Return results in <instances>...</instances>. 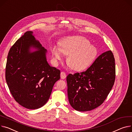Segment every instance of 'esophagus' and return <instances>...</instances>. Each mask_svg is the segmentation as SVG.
Instances as JSON below:
<instances>
[{
	"label": "esophagus",
	"instance_id": "esophagus-1",
	"mask_svg": "<svg viewBox=\"0 0 132 132\" xmlns=\"http://www.w3.org/2000/svg\"><path fill=\"white\" fill-rule=\"evenodd\" d=\"M60 77L61 79H65L66 77V74L64 72H61L60 73Z\"/></svg>",
	"mask_w": 132,
	"mask_h": 132
}]
</instances>
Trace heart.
Instances as JSON below:
<instances>
[{"instance_id":"1","label":"heart","mask_w":132,"mask_h":132,"mask_svg":"<svg viewBox=\"0 0 132 132\" xmlns=\"http://www.w3.org/2000/svg\"><path fill=\"white\" fill-rule=\"evenodd\" d=\"M54 60L62 59L63 54L69 55L68 65L75 71H82L91 65L97 56L96 48L82 37H67L61 42L60 48L53 46L51 49Z\"/></svg>"}]
</instances>
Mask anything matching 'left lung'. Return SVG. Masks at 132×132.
I'll list each match as a JSON object with an SVG mask.
<instances>
[{
	"label": "left lung",
	"mask_w": 132,
	"mask_h": 132,
	"mask_svg": "<svg viewBox=\"0 0 132 132\" xmlns=\"http://www.w3.org/2000/svg\"><path fill=\"white\" fill-rule=\"evenodd\" d=\"M115 58L111 50L96 58L85 71L67 75V93L71 106L86 111L100 106L106 100L115 83Z\"/></svg>",
	"instance_id": "8db88e82"
}]
</instances>
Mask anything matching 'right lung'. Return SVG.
Wrapping results in <instances>:
<instances>
[{
    "mask_svg": "<svg viewBox=\"0 0 132 132\" xmlns=\"http://www.w3.org/2000/svg\"><path fill=\"white\" fill-rule=\"evenodd\" d=\"M32 33L26 32L11 48L5 77L15 100L26 108L36 109L48 101L55 83L60 78V71L48 64L46 49ZM31 47L37 50L31 53Z\"/></svg>",
    "mask_w": 132,
    "mask_h": 132,
    "instance_id": "add662e5",
    "label": "right lung"
}]
</instances>
